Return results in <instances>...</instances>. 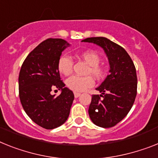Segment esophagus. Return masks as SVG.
I'll use <instances>...</instances> for the list:
<instances>
[{
  "label": "esophagus",
  "mask_w": 158,
  "mask_h": 158,
  "mask_svg": "<svg viewBox=\"0 0 158 158\" xmlns=\"http://www.w3.org/2000/svg\"><path fill=\"white\" fill-rule=\"evenodd\" d=\"M74 95H75V98H78L79 95H81V93H79V92H74Z\"/></svg>",
  "instance_id": "34e87169"
}]
</instances>
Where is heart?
I'll return each mask as SVG.
<instances>
[{"instance_id": "heart-1", "label": "heart", "mask_w": 158, "mask_h": 158, "mask_svg": "<svg viewBox=\"0 0 158 158\" xmlns=\"http://www.w3.org/2000/svg\"><path fill=\"white\" fill-rule=\"evenodd\" d=\"M79 56L85 61L89 67L87 74H91L96 79H100L105 75V70L99 65L100 58L99 54L93 50H84L79 54ZM73 61L67 55H62L58 61V70L64 75H70L72 71ZM67 87L75 92L85 91L87 88L94 85V79L91 75L77 76L72 75L66 81Z\"/></svg>"}]
</instances>
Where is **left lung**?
<instances>
[{
    "mask_svg": "<svg viewBox=\"0 0 158 158\" xmlns=\"http://www.w3.org/2000/svg\"><path fill=\"white\" fill-rule=\"evenodd\" d=\"M82 42L100 46L108 57L110 74L95 88L101 94L92 95L88 113L95 125L111 128L127 116L136 99L137 78L134 63L126 50L107 38H87Z\"/></svg>",
    "mask_w": 158,
    "mask_h": 158,
    "instance_id": "1",
    "label": "left lung"
}]
</instances>
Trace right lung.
<instances>
[{
  "instance_id": "1",
  "label": "right lung",
  "mask_w": 158,
  "mask_h": 158,
  "mask_svg": "<svg viewBox=\"0 0 158 158\" xmlns=\"http://www.w3.org/2000/svg\"><path fill=\"white\" fill-rule=\"evenodd\" d=\"M70 46L62 38L46 39L28 54L21 67L18 85L23 109L34 123L46 129L64 124L75 98L61 81L58 70L62 52ZM54 89L61 91L57 98L50 93Z\"/></svg>"
}]
</instances>
